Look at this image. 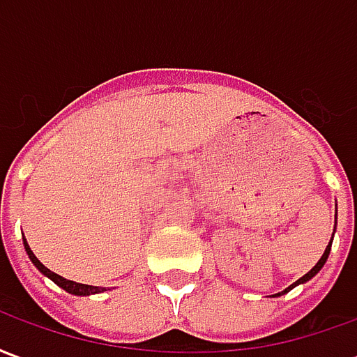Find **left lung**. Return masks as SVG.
Masks as SVG:
<instances>
[{
    "label": "left lung",
    "mask_w": 357,
    "mask_h": 357,
    "mask_svg": "<svg viewBox=\"0 0 357 357\" xmlns=\"http://www.w3.org/2000/svg\"><path fill=\"white\" fill-rule=\"evenodd\" d=\"M329 252H331V243L329 245H327V248H325V252H323V256L321 258H319V262L315 264L314 268L310 269V271H307L306 275H302L298 279V281H296V283H292L291 287H287V289H284V291H281V292H277V296H279V294H284V292H289L292 289V287H296V284H300V283H306V281H310V279H312V277L315 275V273H317V271H319V269L323 268V264L327 262V258H329Z\"/></svg>",
    "instance_id": "obj_1"
}]
</instances>
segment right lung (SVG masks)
<instances>
[{
	"mask_svg": "<svg viewBox=\"0 0 357 357\" xmlns=\"http://www.w3.org/2000/svg\"><path fill=\"white\" fill-rule=\"evenodd\" d=\"M24 248H26V255L28 258L32 260V264H34L36 268L42 271L43 275H47L53 281V283H57L61 289H65L66 292H70V294H78V296H88V294H95V292H101L102 289L101 287H91V284H82V283H74V281H68V279H65V277L57 275L55 271H51V269H47L45 266H43L38 258L34 256V252L30 250V247H28L26 239H24Z\"/></svg>",
	"mask_w": 357,
	"mask_h": 357,
	"instance_id": "right-lung-1",
	"label": "right lung"
}]
</instances>
